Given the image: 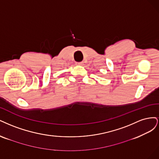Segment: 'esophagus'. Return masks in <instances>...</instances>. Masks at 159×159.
I'll list each match as a JSON object with an SVG mask.
<instances>
[{"label":"esophagus","mask_w":159,"mask_h":159,"mask_svg":"<svg viewBox=\"0 0 159 159\" xmlns=\"http://www.w3.org/2000/svg\"><path fill=\"white\" fill-rule=\"evenodd\" d=\"M83 63H84L83 61H80V62H76V64L78 65H83Z\"/></svg>","instance_id":"34e87169"}]
</instances>
